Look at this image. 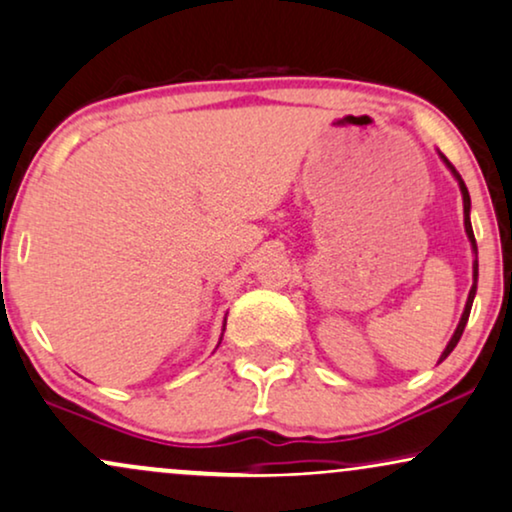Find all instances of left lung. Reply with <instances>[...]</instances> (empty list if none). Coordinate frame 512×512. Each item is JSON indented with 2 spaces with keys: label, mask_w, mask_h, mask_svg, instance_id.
Returning a JSON list of instances; mask_svg holds the SVG:
<instances>
[{
  "label": "left lung",
  "mask_w": 512,
  "mask_h": 512,
  "mask_svg": "<svg viewBox=\"0 0 512 512\" xmlns=\"http://www.w3.org/2000/svg\"><path fill=\"white\" fill-rule=\"evenodd\" d=\"M441 159L446 161V166L451 168V173L456 175L458 178V185H460V192H463V211H465V232H468V237H470V242H472V249H475V254H477V242H475V232H472V225H470V194H468V187H465V182H463V178H460L458 175V170L451 166V161L446 159V156H441ZM472 270H475V273H472V277H475V282H472V289H470V296H468V304H465V311H463V318H460V323H458V327H456V332H453V337H451V342H449V346H446L444 349V353H441V361H444L446 356H449V353L456 349V344L460 342V337H463V330H465V325H468V318H470V308H472V299H475V292H477V261H475V266H472Z\"/></svg>",
  "instance_id": "obj_1"
}]
</instances>
